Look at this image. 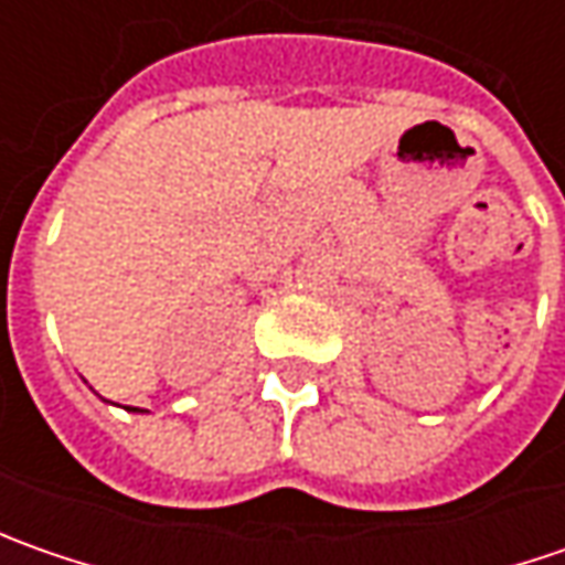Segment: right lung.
<instances>
[{"label":"right lung","instance_id":"1","mask_svg":"<svg viewBox=\"0 0 565 565\" xmlns=\"http://www.w3.org/2000/svg\"><path fill=\"white\" fill-rule=\"evenodd\" d=\"M128 412H141V408H128Z\"/></svg>","mask_w":565,"mask_h":565}]
</instances>
